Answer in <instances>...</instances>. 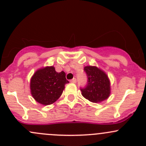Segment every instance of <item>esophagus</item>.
Wrapping results in <instances>:
<instances>
[{"label":"esophagus","instance_id":"esophagus-1","mask_svg":"<svg viewBox=\"0 0 146 146\" xmlns=\"http://www.w3.org/2000/svg\"><path fill=\"white\" fill-rule=\"evenodd\" d=\"M70 82H73V83H76V78H73L71 80H70Z\"/></svg>","mask_w":146,"mask_h":146}]
</instances>
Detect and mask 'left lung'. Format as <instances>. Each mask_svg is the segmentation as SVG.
I'll list each match as a JSON object with an SVG mask.
<instances>
[{
    "mask_svg": "<svg viewBox=\"0 0 146 146\" xmlns=\"http://www.w3.org/2000/svg\"><path fill=\"white\" fill-rule=\"evenodd\" d=\"M84 70L88 76V85L80 89L82 95L89 101L99 103L105 100L111 93L110 80L107 73L97 66H87Z\"/></svg>",
    "mask_w": 146,
    "mask_h": 146,
    "instance_id": "obj_1",
    "label": "left lung"
}]
</instances>
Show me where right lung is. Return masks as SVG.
<instances>
[{
  "label": "right lung",
  "instance_id": "right-lung-1",
  "mask_svg": "<svg viewBox=\"0 0 146 146\" xmlns=\"http://www.w3.org/2000/svg\"><path fill=\"white\" fill-rule=\"evenodd\" d=\"M68 82L64 71L58 73L54 66L41 68L31 78V95L39 104L49 105L60 98Z\"/></svg>",
  "mask_w": 146,
  "mask_h": 146
}]
</instances>
